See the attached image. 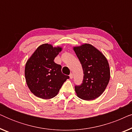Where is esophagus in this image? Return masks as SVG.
<instances>
[{"instance_id": "1", "label": "esophagus", "mask_w": 132, "mask_h": 132, "mask_svg": "<svg viewBox=\"0 0 132 132\" xmlns=\"http://www.w3.org/2000/svg\"><path fill=\"white\" fill-rule=\"evenodd\" d=\"M73 74H72V73H71V74H70V79H73Z\"/></svg>"}]
</instances>
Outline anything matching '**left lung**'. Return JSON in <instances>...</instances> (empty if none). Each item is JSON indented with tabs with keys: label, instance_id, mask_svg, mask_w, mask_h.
<instances>
[{
	"label": "left lung",
	"instance_id": "8db88e82",
	"mask_svg": "<svg viewBox=\"0 0 132 132\" xmlns=\"http://www.w3.org/2000/svg\"><path fill=\"white\" fill-rule=\"evenodd\" d=\"M84 71L80 85L75 86L79 98L92 100L98 98L107 87L110 79V68L107 59L100 51L89 44L74 47Z\"/></svg>",
	"mask_w": 132,
	"mask_h": 132
}]
</instances>
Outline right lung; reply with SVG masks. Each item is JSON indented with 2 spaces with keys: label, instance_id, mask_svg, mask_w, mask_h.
Listing matches in <instances>:
<instances>
[{
  "label": "right lung",
  "instance_id": "add662e5",
  "mask_svg": "<svg viewBox=\"0 0 132 132\" xmlns=\"http://www.w3.org/2000/svg\"><path fill=\"white\" fill-rule=\"evenodd\" d=\"M61 47L43 44L38 47L25 65L26 82L30 91L43 99L55 97L68 76L62 74V67L54 62Z\"/></svg>",
  "mask_w": 132,
  "mask_h": 132
}]
</instances>
